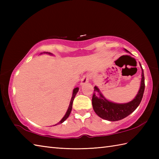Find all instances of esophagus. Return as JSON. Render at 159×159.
Instances as JSON below:
<instances>
[{
	"label": "esophagus",
	"instance_id": "34e87169",
	"mask_svg": "<svg viewBox=\"0 0 159 159\" xmlns=\"http://www.w3.org/2000/svg\"><path fill=\"white\" fill-rule=\"evenodd\" d=\"M90 78H91V75L89 74H85V76H83V78L81 79V82H80V85H84V84L88 83L89 79H90Z\"/></svg>",
	"mask_w": 159,
	"mask_h": 159
}]
</instances>
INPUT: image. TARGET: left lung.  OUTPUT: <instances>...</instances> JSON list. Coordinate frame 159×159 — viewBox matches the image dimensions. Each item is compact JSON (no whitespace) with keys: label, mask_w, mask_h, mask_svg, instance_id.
I'll return each mask as SVG.
<instances>
[{"label":"left lung","mask_w":159,"mask_h":159,"mask_svg":"<svg viewBox=\"0 0 159 159\" xmlns=\"http://www.w3.org/2000/svg\"><path fill=\"white\" fill-rule=\"evenodd\" d=\"M124 50L125 51L128 52L126 49ZM139 65L142 71L140 88L135 98L129 102L118 104L110 102L104 97L96 86L94 87V92L92 96V106L95 113L100 117L111 121L121 120L129 116L139 105L145 89L143 70L140 63Z\"/></svg>","instance_id":"1"}]
</instances>
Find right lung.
Returning a JSON list of instances; mask_svg holds the SVG:
<instances>
[{"instance_id":"add662e5","label":"right lung","mask_w":159,"mask_h":159,"mask_svg":"<svg viewBox=\"0 0 159 159\" xmlns=\"http://www.w3.org/2000/svg\"><path fill=\"white\" fill-rule=\"evenodd\" d=\"M43 53H46V54H49V55H52V53H50V52H43ZM43 53H41V54H43ZM79 87H76V88L74 89V90H73V93H72V98H71L70 105H69L68 109H67V112H66V115H65V116H64V117L62 118L61 120L59 123H57V124H55V125H58V124H60L63 123V121H65V120L67 119V118L69 117L70 114V113H71V111H72V103H73L74 99V98H75V96H76V93H78V92H79ZM55 125H54V126H55Z\"/></svg>"}]
</instances>
